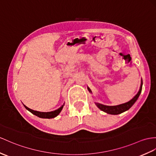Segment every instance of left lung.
Listing matches in <instances>:
<instances>
[{
	"instance_id": "obj_1",
	"label": "left lung",
	"mask_w": 156,
	"mask_h": 156,
	"mask_svg": "<svg viewBox=\"0 0 156 156\" xmlns=\"http://www.w3.org/2000/svg\"><path fill=\"white\" fill-rule=\"evenodd\" d=\"M142 84H143V83H142V79L141 85H140V88L138 93L136 94V95L133 97L130 101L125 102V103L120 104V105H116V106H107V105H104L95 102V105L97 106V107L98 108L101 109L102 111H104L105 112L110 114V115H119V114H120V113L128 111V110L130 108H131L132 106L135 103V102L136 101V100L138 99V98L139 97L140 93H141ZM89 90L91 93V90Z\"/></svg>"
}]
</instances>
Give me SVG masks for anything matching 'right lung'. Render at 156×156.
Here are the masks:
<instances>
[{"instance_id":"right-lung-1","label":"right lung","mask_w":156,"mask_h":156,"mask_svg":"<svg viewBox=\"0 0 156 156\" xmlns=\"http://www.w3.org/2000/svg\"><path fill=\"white\" fill-rule=\"evenodd\" d=\"M24 106V107L28 110V111H30L31 113H32L33 115H36L37 116H38L40 118H41V119H52V118H54L55 116H58L60 112L62 111V110L64 104L62 106V107H59L57 110H55L54 111H51V112H39V111H34V110H32L29 108L28 107H26V106Z\"/></svg>"}]
</instances>
